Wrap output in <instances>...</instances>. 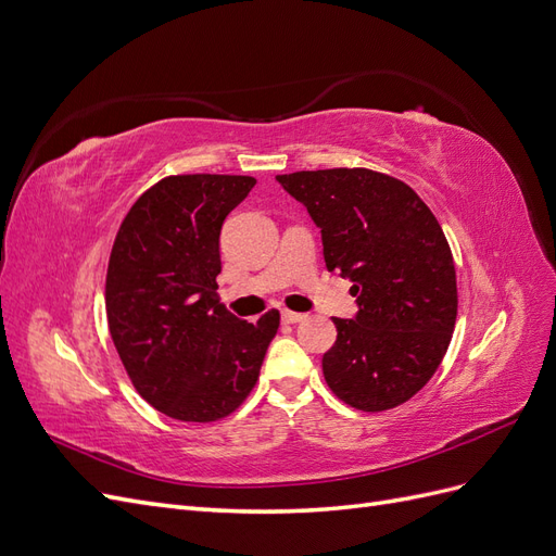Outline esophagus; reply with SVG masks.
Instances as JSON below:
<instances>
[{"label":"esophagus","mask_w":556,"mask_h":556,"mask_svg":"<svg viewBox=\"0 0 556 556\" xmlns=\"http://www.w3.org/2000/svg\"><path fill=\"white\" fill-rule=\"evenodd\" d=\"M306 315L304 313H294V311H282V323L285 325H296V323H304Z\"/></svg>","instance_id":"obj_1"}]
</instances>
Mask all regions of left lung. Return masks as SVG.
<instances>
[{"mask_svg":"<svg viewBox=\"0 0 556 556\" xmlns=\"http://www.w3.org/2000/svg\"><path fill=\"white\" fill-rule=\"evenodd\" d=\"M323 231L329 271L352 280L355 319L323 357L329 390L364 413L413 399L441 366L457 319L445 233L406 182L371 169L276 176Z\"/></svg>","mask_w":556,"mask_h":556,"instance_id":"8db88e82","label":"left lung"}]
</instances>
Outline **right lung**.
Returning a JSON list of instances; mask_svg holds the SVG:
<instances>
[{"instance_id":"obj_1","label":"right lung","mask_w":556,"mask_h":556,"mask_svg":"<svg viewBox=\"0 0 556 556\" xmlns=\"http://www.w3.org/2000/svg\"><path fill=\"white\" fill-rule=\"evenodd\" d=\"M252 176H166L117 229L106 271L113 345L137 392L180 422H215L252 392L280 325L257 323L217 299L220 229L255 188Z\"/></svg>"}]
</instances>
